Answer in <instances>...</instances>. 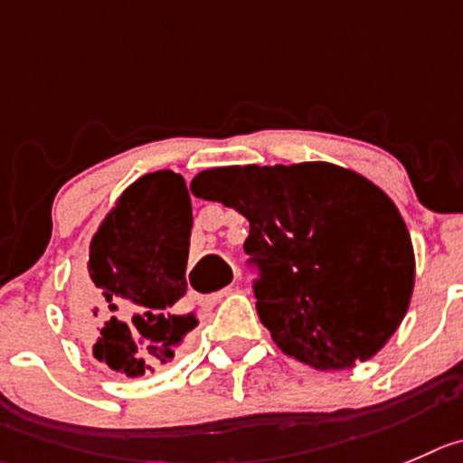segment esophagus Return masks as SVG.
I'll list each match as a JSON object with an SVG mask.
<instances>
[{
    "label": "esophagus",
    "instance_id": "obj_1",
    "mask_svg": "<svg viewBox=\"0 0 463 463\" xmlns=\"http://www.w3.org/2000/svg\"><path fill=\"white\" fill-rule=\"evenodd\" d=\"M232 293V286H227V288H222V290H218V293H211V295H204V298H202V305L204 307H213V305H218L220 300H222V298H227V295Z\"/></svg>",
    "mask_w": 463,
    "mask_h": 463
}]
</instances>
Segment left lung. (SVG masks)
<instances>
[{"label":"left lung","instance_id":"8db88e82","mask_svg":"<svg viewBox=\"0 0 463 463\" xmlns=\"http://www.w3.org/2000/svg\"><path fill=\"white\" fill-rule=\"evenodd\" d=\"M250 222L261 323L284 354L343 371L384 347L407 314L413 248L391 197L334 163L229 165L191 182Z\"/></svg>","mask_w":463,"mask_h":463}]
</instances>
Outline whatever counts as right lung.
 I'll return each mask as SVG.
<instances>
[{
    "label": "right lung",
    "mask_w": 463,
    "mask_h": 463,
    "mask_svg": "<svg viewBox=\"0 0 463 463\" xmlns=\"http://www.w3.org/2000/svg\"><path fill=\"white\" fill-rule=\"evenodd\" d=\"M191 227L186 182L158 170L136 179L92 236L88 288L77 295L74 316L95 359L111 371L154 373L197 325L182 305Z\"/></svg>",
    "instance_id": "obj_1"
}]
</instances>
